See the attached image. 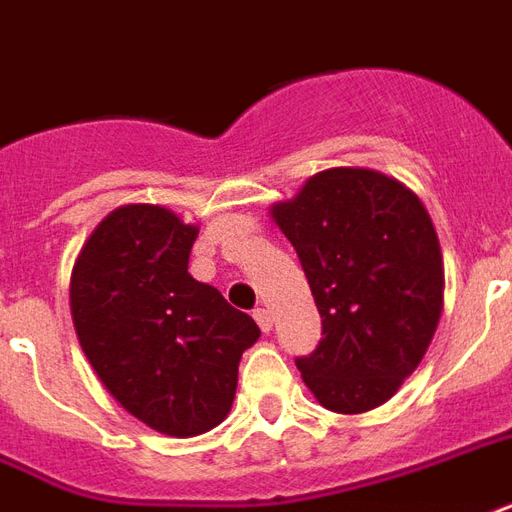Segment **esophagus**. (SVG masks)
<instances>
[{"label": "esophagus", "instance_id": "obj_1", "mask_svg": "<svg viewBox=\"0 0 512 512\" xmlns=\"http://www.w3.org/2000/svg\"><path fill=\"white\" fill-rule=\"evenodd\" d=\"M252 317H255V322L260 325V330H263V333H271L273 317H271V311H268V308H255V314H252Z\"/></svg>", "mask_w": 512, "mask_h": 512}]
</instances>
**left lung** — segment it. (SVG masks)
<instances>
[{"label": "left lung", "mask_w": 512, "mask_h": 512, "mask_svg": "<svg viewBox=\"0 0 512 512\" xmlns=\"http://www.w3.org/2000/svg\"><path fill=\"white\" fill-rule=\"evenodd\" d=\"M306 271L322 341L298 357L319 405H384L424 357L443 311V255L419 195L373 169H327L271 209Z\"/></svg>", "instance_id": "obj_1"}]
</instances>
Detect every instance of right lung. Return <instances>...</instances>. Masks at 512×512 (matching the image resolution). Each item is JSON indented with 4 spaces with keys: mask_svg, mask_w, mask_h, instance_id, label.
I'll list each match as a JSON object with an SVG mask.
<instances>
[{
    "mask_svg": "<svg viewBox=\"0 0 512 512\" xmlns=\"http://www.w3.org/2000/svg\"><path fill=\"white\" fill-rule=\"evenodd\" d=\"M198 228L152 204L99 222L77 257L69 306L85 357L131 416L171 438L228 416L255 319L195 282L187 260Z\"/></svg>",
    "mask_w": 512,
    "mask_h": 512,
    "instance_id": "right-lung-1",
    "label": "right lung"
}]
</instances>
